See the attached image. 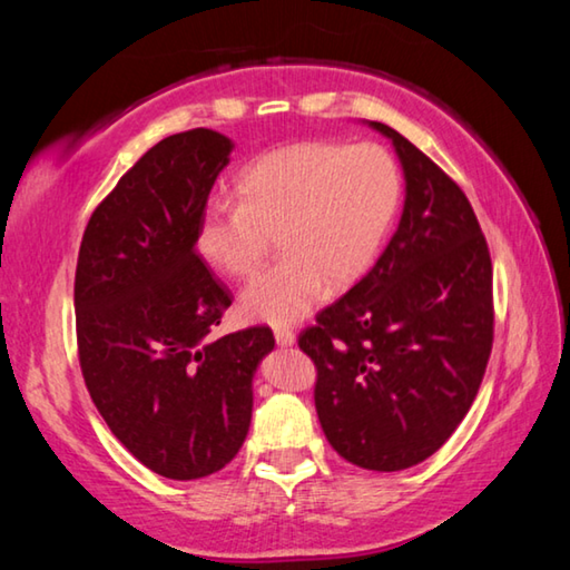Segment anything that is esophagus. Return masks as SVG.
<instances>
[{
	"label": "esophagus",
	"mask_w": 570,
	"mask_h": 570,
	"mask_svg": "<svg viewBox=\"0 0 570 570\" xmlns=\"http://www.w3.org/2000/svg\"><path fill=\"white\" fill-rule=\"evenodd\" d=\"M274 336H276V344H282V346H292L296 342V334H294V330H288V326H276Z\"/></svg>",
	"instance_id": "34e87169"
}]
</instances>
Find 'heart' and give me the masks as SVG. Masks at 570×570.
Here are the masks:
<instances>
[{
  "instance_id": "obj_1",
  "label": "heart",
  "mask_w": 570,
  "mask_h": 570,
  "mask_svg": "<svg viewBox=\"0 0 570 570\" xmlns=\"http://www.w3.org/2000/svg\"><path fill=\"white\" fill-rule=\"evenodd\" d=\"M240 204L208 200L196 248L234 278H254L240 296L250 322L294 324L320 306L330 286L346 288L377 258L400 208L402 178L377 142L304 140L266 153L238 176Z\"/></svg>"
}]
</instances>
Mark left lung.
Masks as SVG:
<instances>
[{
    "label": "left lung",
    "instance_id": "8db88e82",
    "mask_svg": "<svg viewBox=\"0 0 570 570\" xmlns=\"http://www.w3.org/2000/svg\"><path fill=\"white\" fill-rule=\"evenodd\" d=\"M407 196L370 272L316 314L298 350L316 366L314 404L352 465H417L458 430L493 352V262L475 210L435 160L384 122Z\"/></svg>",
    "mask_w": 570,
    "mask_h": 570
}]
</instances>
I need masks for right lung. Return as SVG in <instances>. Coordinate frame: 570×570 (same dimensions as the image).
I'll return each instance as SVG.
<instances>
[{"label":"right lung","instance_id":"right-lung-1","mask_svg":"<svg viewBox=\"0 0 570 570\" xmlns=\"http://www.w3.org/2000/svg\"><path fill=\"white\" fill-rule=\"evenodd\" d=\"M230 140L208 128L156 142L82 234L77 356L95 407L135 460L170 480L218 472L244 445L268 326L210 340L230 292L196 250V226Z\"/></svg>","mask_w":570,"mask_h":570}]
</instances>
